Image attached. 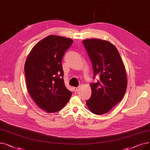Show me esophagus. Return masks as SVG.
<instances>
[{"mask_svg": "<svg viewBox=\"0 0 150 150\" xmlns=\"http://www.w3.org/2000/svg\"><path fill=\"white\" fill-rule=\"evenodd\" d=\"M79 89H80V87H75V88H74V91L75 92H77L78 90H79Z\"/></svg>", "mask_w": 150, "mask_h": 150, "instance_id": "34e87169", "label": "esophagus"}]
</instances>
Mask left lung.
Listing matches in <instances>:
<instances>
[{"instance_id":"left-lung-1","label":"left lung","mask_w":150,"mask_h":150,"mask_svg":"<svg viewBox=\"0 0 150 150\" xmlns=\"http://www.w3.org/2000/svg\"><path fill=\"white\" fill-rule=\"evenodd\" d=\"M83 43L91 61L93 78L90 84L91 98L86 101L89 109L97 115L106 114L123 99L127 88V76L123 62L116 47L100 39H87Z\"/></svg>"}]
</instances>
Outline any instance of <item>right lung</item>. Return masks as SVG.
Here are the masks:
<instances>
[{
  "mask_svg": "<svg viewBox=\"0 0 150 150\" xmlns=\"http://www.w3.org/2000/svg\"><path fill=\"white\" fill-rule=\"evenodd\" d=\"M72 43L70 38L48 36L33 47L26 59L24 70L28 93L48 113L59 111L72 96L64 84L61 61Z\"/></svg>",
  "mask_w": 150,
  "mask_h": 150,
  "instance_id": "right-lung-1",
  "label": "right lung"
}]
</instances>
